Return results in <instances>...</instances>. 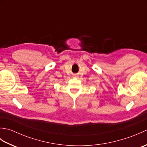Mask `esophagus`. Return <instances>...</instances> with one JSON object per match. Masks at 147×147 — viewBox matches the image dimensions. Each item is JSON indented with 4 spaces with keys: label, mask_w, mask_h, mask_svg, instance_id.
Here are the masks:
<instances>
[{
    "label": "esophagus",
    "mask_w": 147,
    "mask_h": 147,
    "mask_svg": "<svg viewBox=\"0 0 147 147\" xmlns=\"http://www.w3.org/2000/svg\"><path fill=\"white\" fill-rule=\"evenodd\" d=\"M74 77H77V76H74Z\"/></svg>",
    "instance_id": "obj_1"
}]
</instances>
